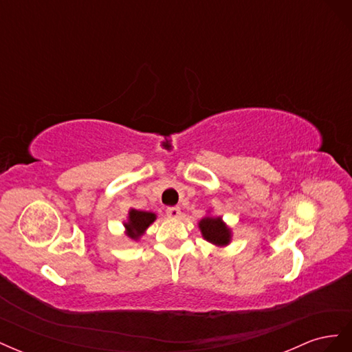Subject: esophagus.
<instances>
[{"label": "esophagus", "mask_w": 352, "mask_h": 352, "mask_svg": "<svg viewBox=\"0 0 352 352\" xmlns=\"http://www.w3.org/2000/svg\"><path fill=\"white\" fill-rule=\"evenodd\" d=\"M166 212H167V216L170 219H179L180 217V208L179 207H168L166 210Z\"/></svg>", "instance_id": "obj_1"}]
</instances>
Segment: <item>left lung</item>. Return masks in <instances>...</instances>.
Here are the masks:
<instances>
[{"label": "left lung", "mask_w": 352, "mask_h": 352, "mask_svg": "<svg viewBox=\"0 0 352 352\" xmlns=\"http://www.w3.org/2000/svg\"><path fill=\"white\" fill-rule=\"evenodd\" d=\"M198 228L202 238L219 248H225L232 242L233 232L226 225L221 216H211V211H207V216L198 221Z\"/></svg>", "instance_id": "1"}]
</instances>
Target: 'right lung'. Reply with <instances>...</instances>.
I'll return each mask as SVG.
<instances>
[{"instance_id":"1","label":"right lung","mask_w":352,"mask_h":352,"mask_svg":"<svg viewBox=\"0 0 352 352\" xmlns=\"http://www.w3.org/2000/svg\"><path fill=\"white\" fill-rule=\"evenodd\" d=\"M157 220V214L153 211H142L131 208L127 211V217L123 221L124 235L132 241H140L146 229Z\"/></svg>"}]
</instances>
